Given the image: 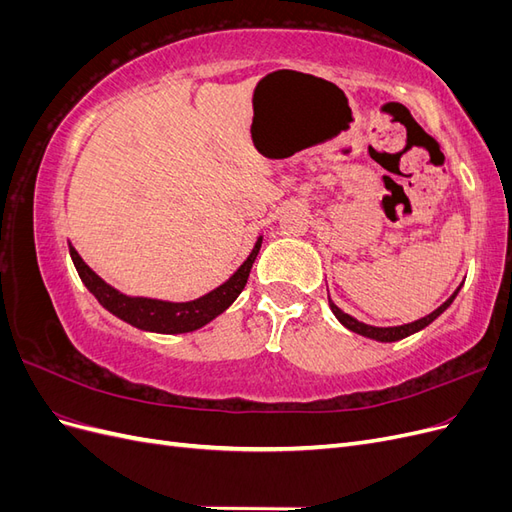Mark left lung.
Segmentation results:
<instances>
[{
	"label": "left lung",
	"mask_w": 512,
	"mask_h": 512,
	"mask_svg": "<svg viewBox=\"0 0 512 512\" xmlns=\"http://www.w3.org/2000/svg\"><path fill=\"white\" fill-rule=\"evenodd\" d=\"M459 288H461V286H459ZM459 288L451 294V299L444 301V303L436 309V312H431L429 316H425V318H421V320L401 324V327H371V324L359 322L356 318H352L350 314L342 312V309H339L331 299H329V305H331V309H333V314L337 316V320L342 322L346 329H350V331H354V333H359V335H365V337H369V339H378V342H397V339H404V337H408V335H412V333H416V331H421V329L427 327V324H431L433 320H436V318L444 312V309L455 301Z\"/></svg>",
	"instance_id": "8db88e82"
}]
</instances>
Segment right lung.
Wrapping results in <instances>:
<instances>
[{"label": "right lung", "instance_id": "right-lung-1", "mask_svg": "<svg viewBox=\"0 0 512 512\" xmlns=\"http://www.w3.org/2000/svg\"><path fill=\"white\" fill-rule=\"evenodd\" d=\"M262 237L256 241L252 254L247 256L243 265L235 271L228 282L211 290L205 297L188 303H170V301H158V299H145V297H128L113 286H108L100 275L91 271L85 260L79 256V252L70 245V256L76 271L83 284L89 288V292L104 305L108 312L115 314L117 318L130 322L132 327L153 331V333H190L200 327H205L207 322L218 318L222 312L232 305L241 290L247 284L254 260L260 252Z\"/></svg>", "mask_w": 512, "mask_h": 512}]
</instances>
